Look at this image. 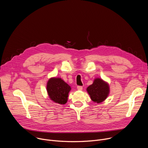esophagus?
<instances>
[{
    "label": "esophagus",
    "instance_id": "obj_1",
    "mask_svg": "<svg viewBox=\"0 0 148 148\" xmlns=\"http://www.w3.org/2000/svg\"><path fill=\"white\" fill-rule=\"evenodd\" d=\"M77 90H79V91H81V90H82V86H77Z\"/></svg>",
    "mask_w": 148,
    "mask_h": 148
}]
</instances>
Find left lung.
<instances>
[{"instance_id": "left-lung-1", "label": "left lung", "mask_w": 148, "mask_h": 148, "mask_svg": "<svg viewBox=\"0 0 148 148\" xmlns=\"http://www.w3.org/2000/svg\"><path fill=\"white\" fill-rule=\"evenodd\" d=\"M110 86L107 82L101 78L94 79L93 83L88 86L87 91L92 101L95 103H101L107 99L110 94Z\"/></svg>"}]
</instances>
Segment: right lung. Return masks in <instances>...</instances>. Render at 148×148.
I'll use <instances>...</instances> for the list:
<instances>
[{
	"label": "right lung",
	"mask_w": 148,
	"mask_h": 148,
	"mask_svg": "<svg viewBox=\"0 0 148 148\" xmlns=\"http://www.w3.org/2000/svg\"><path fill=\"white\" fill-rule=\"evenodd\" d=\"M71 90V87L61 78L52 77L47 82V91L50 99L59 104L67 103Z\"/></svg>",
	"instance_id": "right-lung-1"
}]
</instances>
